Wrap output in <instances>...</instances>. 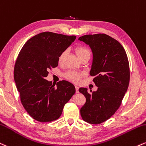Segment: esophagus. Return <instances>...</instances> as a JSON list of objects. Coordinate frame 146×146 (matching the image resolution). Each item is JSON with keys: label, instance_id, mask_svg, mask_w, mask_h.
<instances>
[{"label": "esophagus", "instance_id": "esophagus-1", "mask_svg": "<svg viewBox=\"0 0 146 146\" xmlns=\"http://www.w3.org/2000/svg\"><path fill=\"white\" fill-rule=\"evenodd\" d=\"M75 90H76V92H79V87L78 86H75Z\"/></svg>", "mask_w": 146, "mask_h": 146}]
</instances>
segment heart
I'll return each instance as SVG.
<instances>
[{
	"instance_id": "heart-1",
	"label": "heart",
	"mask_w": 146,
	"mask_h": 146,
	"mask_svg": "<svg viewBox=\"0 0 146 146\" xmlns=\"http://www.w3.org/2000/svg\"><path fill=\"white\" fill-rule=\"evenodd\" d=\"M75 52H76L77 56H78L79 58L84 57V56H90V52L86 47L83 46V45H80L75 48ZM66 51H63V52L60 54L58 57V62H62L64 60V56H66ZM84 73L82 71H68L66 72L64 74V78L67 79L68 80L71 81L73 83H78L80 82L82 77L84 76Z\"/></svg>"
}]
</instances>
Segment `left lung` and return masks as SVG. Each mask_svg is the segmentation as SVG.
<instances>
[{
    "label": "left lung",
    "mask_w": 146,
    "mask_h": 146,
    "mask_svg": "<svg viewBox=\"0 0 146 146\" xmlns=\"http://www.w3.org/2000/svg\"><path fill=\"white\" fill-rule=\"evenodd\" d=\"M78 39L92 50L90 75L94 76L93 82L98 87L92 93L86 88L79 89L86 99L80 109L81 116L88 123L101 124L120 108L127 91L130 80L128 57L122 45L108 35H87Z\"/></svg>",
    "instance_id": "8db88e82"
}]
</instances>
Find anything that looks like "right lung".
<instances>
[{
	"mask_svg": "<svg viewBox=\"0 0 146 146\" xmlns=\"http://www.w3.org/2000/svg\"><path fill=\"white\" fill-rule=\"evenodd\" d=\"M67 36L51 32L35 35L26 42L14 67V81L22 104L35 120L47 122L57 120L64 105L75 94L73 84L60 81L48 82V71L58 64V57L75 41Z\"/></svg>",
	"mask_w": 146,
	"mask_h": 146,
	"instance_id": "obj_1",
	"label": "right lung"
}]
</instances>
